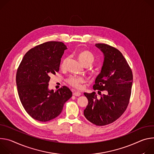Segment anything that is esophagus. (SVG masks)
Returning <instances> with one entry per match:
<instances>
[{"label": "esophagus", "mask_w": 154, "mask_h": 154, "mask_svg": "<svg viewBox=\"0 0 154 154\" xmlns=\"http://www.w3.org/2000/svg\"><path fill=\"white\" fill-rule=\"evenodd\" d=\"M73 95L74 96H76V97H79V96L81 95V94L80 92H76V91H73Z\"/></svg>", "instance_id": "obj_1"}]
</instances>
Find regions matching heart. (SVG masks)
Masks as SVG:
<instances>
[{
	"label": "heart",
	"instance_id": "heart-1",
	"mask_svg": "<svg viewBox=\"0 0 154 154\" xmlns=\"http://www.w3.org/2000/svg\"><path fill=\"white\" fill-rule=\"evenodd\" d=\"M78 57L79 60L84 65H91L95 60V57L94 54L91 52H90V51L87 50L80 51L78 53ZM68 60V57H65L63 59L60 65L62 68H65L66 67ZM84 81L85 80L84 78L76 75H71L66 79V82L70 86L77 89H79L82 88V84L84 83Z\"/></svg>",
	"mask_w": 154,
	"mask_h": 154
}]
</instances>
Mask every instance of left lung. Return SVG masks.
<instances>
[{"instance_id": "8db88e82", "label": "left lung", "mask_w": 154, "mask_h": 154, "mask_svg": "<svg viewBox=\"0 0 154 154\" xmlns=\"http://www.w3.org/2000/svg\"><path fill=\"white\" fill-rule=\"evenodd\" d=\"M95 46L104 54L101 73L95 79L94 91H106L98 99L95 92L84 93L88 105L84 116L91 123L103 126L116 121L126 110L131 96L133 73L131 68L117 49L105 43Z\"/></svg>"}]
</instances>
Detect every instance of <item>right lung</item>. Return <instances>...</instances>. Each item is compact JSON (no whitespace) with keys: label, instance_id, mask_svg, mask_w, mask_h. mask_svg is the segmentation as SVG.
Wrapping results in <instances>:
<instances>
[{"label":"right lung","instance_id":"obj_1","mask_svg":"<svg viewBox=\"0 0 154 154\" xmlns=\"http://www.w3.org/2000/svg\"><path fill=\"white\" fill-rule=\"evenodd\" d=\"M66 46L60 42H48L28 51L16 72L18 95L26 111L34 119L47 122L57 117L72 96L66 86L48 89L50 76L59 70Z\"/></svg>","mask_w":154,"mask_h":154}]
</instances>
